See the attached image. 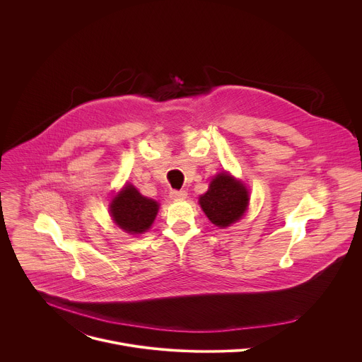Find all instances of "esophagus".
Here are the masks:
<instances>
[{
    "mask_svg": "<svg viewBox=\"0 0 362 362\" xmlns=\"http://www.w3.org/2000/svg\"><path fill=\"white\" fill-rule=\"evenodd\" d=\"M170 197L175 200H183L187 197V192L186 190H172Z\"/></svg>",
    "mask_w": 362,
    "mask_h": 362,
    "instance_id": "1",
    "label": "esophagus"
}]
</instances>
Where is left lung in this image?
I'll return each mask as SVG.
<instances>
[{"mask_svg": "<svg viewBox=\"0 0 362 362\" xmlns=\"http://www.w3.org/2000/svg\"><path fill=\"white\" fill-rule=\"evenodd\" d=\"M199 203L212 223L226 228L242 218L249 196L246 187L225 172L211 182L209 190L200 196Z\"/></svg>", "mask_w": 362, "mask_h": 362, "instance_id": "obj_1", "label": "left lung"}]
</instances>
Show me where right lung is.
<instances>
[{
  "mask_svg": "<svg viewBox=\"0 0 362 362\" xmlns=\"http://www.w3.org/2000/svg\"><path fill=\"white\" fill-rule=\"evenodd\" d=\"M159 211V204L141 196L132 185H127L112 202L110 212L115 222L129 233L147 230Z\"/></svg>",
  "mask_w": 362,
  "mask_h": 362,
  "instance_id": "1",
  "label": "right lung"
}]
</instances>
